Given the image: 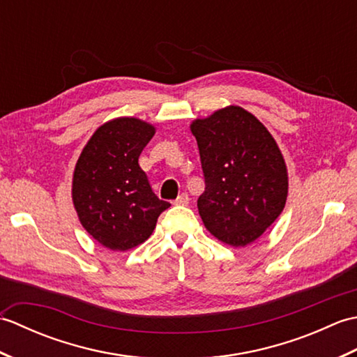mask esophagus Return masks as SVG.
Listing matches in <instances>:
<instances>
[{
    "instance_id": "34e87169",
    "label": "esophagus",
    "mask_w": 357,
    "mask_h": 357,
    "mask_svg": "<svg viewBox=\"0 0 357 357\" xmlns=\"http://www.w3.org/2000/svg\"><path fill=\"white\" fill-rule=\"evenodd\" d=\"M188 201H190V199H188V195L187 193H181L178 198L173 201V204H174V206H187Z\"/></svg>"
}]
</instances>
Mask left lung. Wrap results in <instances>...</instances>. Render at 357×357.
Segmentation results:
<instances>
[{"instance_id":"left-lung-1","label":"left lung","mask_w":357,"mask_h":357,"mask_svg":"<svg viewBox=\"0 0 357 357\" xmlns=\"http://www.w3.org/2000/svg\"><path fill=\"white\" fill-rule=\"evenodd\" d=\"M206 190L198 210L206 229L224 244L245 247L282 213L288 172L275 138L253 113L227 105L196 118Z\"/></svg>"}]
</instances>
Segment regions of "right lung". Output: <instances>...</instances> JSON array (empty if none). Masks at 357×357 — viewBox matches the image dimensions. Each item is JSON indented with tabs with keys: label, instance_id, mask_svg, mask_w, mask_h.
I'll return each instance as SVG.
<instances>
[{
	"label": "right lung",
	"instance_id": "obj_1",
	"mask_svg": "<svg viewBox=\"0 0 357 357\" xmlns=\"http://www.w3.org/2000/svg\"><path fill=\"white\" fill-rule=\"evenodd\" d=\"M155 132V126L139 118L110 119L96 128L75 165L72 201L79 222L113 252L146 242L158 216L170 207L151 192L138 164Z\"/></svg>",
	"mask_w": 357,
	"mask_h": 357
}]
</instances>
